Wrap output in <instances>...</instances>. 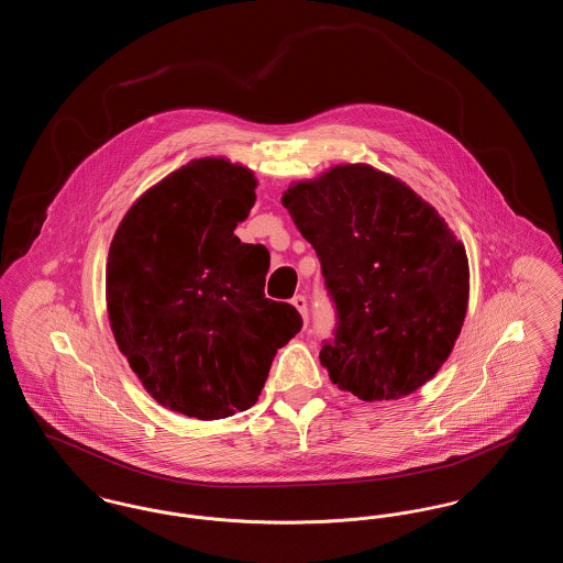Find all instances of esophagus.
<instances>
[{
  "label": "esophagus",
  "mask_w": 563,
  "mask_h": 563,
  "mask_svg": "<svg viewBox=\"0 0 563 563\" xmlns=\"http://www.w3.org/2000/svg\"><path fill=\"white\" fill-rule=\"evenodd\" d=\"M291 303L299 310V314L303 317V321L308 322V299H306L303 295H295L294 299H291Z\"/></svg>",
  "instance_id": "34e87169"
}]
</instances>
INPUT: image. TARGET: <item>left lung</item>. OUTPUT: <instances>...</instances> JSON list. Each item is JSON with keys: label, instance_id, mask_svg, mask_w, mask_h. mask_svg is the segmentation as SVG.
<instances>
[{"label": "left lung", "instance_id": "left-lung-1", "mask_svg": "<svg viewBox=\"0 0 563 563\" xmlns=\"http://www.w3.org/2000/svg\"><path fill=\"white\" fill-rule=\"evenodd\" d=\"M319 255L335 306L322 367L361 401L411 395L448 361L468 303L464 244L399 179L367 164L333 166L283 194Z\"/></svg>", "mask_w": 563, "mask_h": 563}]
</instances>
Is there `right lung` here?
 Returning a JSON list of instances; mask_svg holds the SVG:
<instances>
[{
	"mask_svg": "<svg viewBox=\"0 0 563 563\" xmlns=\"http://www.w3.org/2000/svg\"><path fill=\"white\" fill-rule=\"evenodd\" d=\"M255 177L223 158L191 161L147 189L109 246L113 338L156 401L198 420L255 405L274 361L301 329L264 295L269 255L234 234Z\"/></svg>",
	"mask_w": 563,
	"mask_h": 563,
	"instance_id": "add662e5",
	"label": "right lung"
}]
</instances>
